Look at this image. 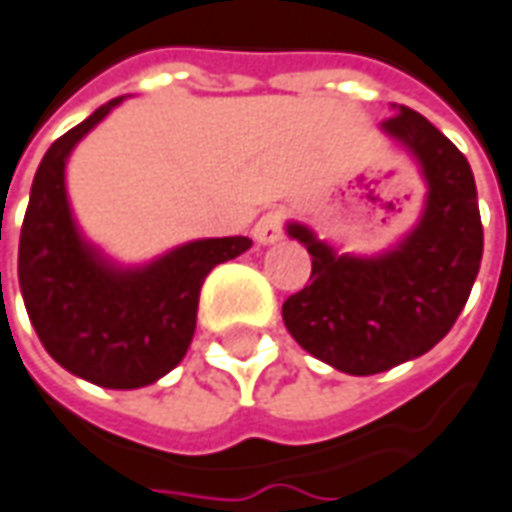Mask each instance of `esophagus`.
<instances>
[{
  "mask_svg": "<svg viewBox=\"0 0 512 512\" xmlns=\"http://www.w3.org/2000/svg\"><path fill=\"white\" fill-rule=\"evenodd\" d=\"M281 233H284V214L281 211H267V214L253 225V239L259 245H273L279 242Z\"/></svg>",
  "mask_w": 512,
  "mask_h": 512,
  "instance_id": "34e87169",
  "label": "esophagus"
}]
</instances>
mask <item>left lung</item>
<instances>
[{
  "label": "left lung",
  "instance_id": "1",
  "mask_svg": "<svg viewBox=\"0 0 512 512\" xmlns=\"http://www.w3.org/2000/svg\"><path fill=\"white\" fill-rule=\"evenodd\" d=\"M383 132L406 143L428 180L420 225L377 259L338 256L304 225L287 231L312 256L307 284L284 301V327L346 375L389 372L451 332L482 264V216L471 163L420 112L397 106Z\"/></svg>",
  "mask_w": 512,
  "mask_h": 512
}]
</instances>
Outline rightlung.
<instances>
[{
    "label": "right lung",
    "instance_id": "obj_1",
    "mask_svg": "<svg viewBox=\"0 0 512 512\" xmlns=\"http://www.w3.org/2000/svg\"><path fill=\"white\" fill-rule=\"evenodd\" d=\"M120 98L47 149L19 236V287L50 358L104 389H140L185 358L205 276L253 245L248 236L200 239L143 270H115L81 242L64 191L72 146Z\"/></svg>",
    "mask_w": 512,
    "mask_h": 512
}]
</instances>
